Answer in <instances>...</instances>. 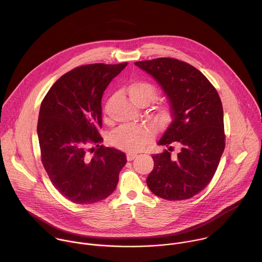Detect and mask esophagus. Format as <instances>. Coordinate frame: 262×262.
I'll return each instance as SVG.
<instances>
[{
  "label": "esophagus",
  "mask_w": 262,
  "mask_h": 262,
  "mask_svg": "<svg viewBox=\"0 0 262 262\" xmlns=\"http://www.w3.org/2000/svg\"><path fill=\"white\" fill-rule=\"evenodd\" d=\"M138 157V154H136V152H128V154H126V159H127V161H133L134 159H136Z\"/></svg>",
  "instance_id": "34e87169"
}]
</instances>
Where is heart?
Wrapping results in <instances>:
<instances>
[{"instance_id":"obj_1","label":"heart","mask_w":262,"mask_h":262,"mask_svg":"<svg viewBox=\"0 0 262 262\" xmlns=\"http://www.w3.org/2000/svg\"><path fill=\"white\" fill-rule=\"evenodd\" d=\"M125 90L136 104L141 101H151L157 93L156 87L151 83L144 81L134 82ZM150 135L151 130L145 126L124 125L111 135L110 142L117 148L135 150L143 147Z\"/></svg>"}]
</instances>
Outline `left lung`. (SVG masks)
Segmentation results:
<instances>
[{
  "instance_id": "left-lung-1",
  "label": "left lung",
  "mask_w": 262,
  "mask_h": 262,
  "mask_svg": "<svg viewBox=\"0 0 262 262\" xmlns=\"http://www.w3.org/2000/svg\"><path fill=\"white\" fill-rule=\"evenodd\" d=\"M135 64L162 86L173 116L158 141L167 149L152 156L148 188L166 200L190 199L210 182L225 148L221 98L204 74L186 62L157 58ZM174 143L180 146L176 156L170 155Z\"/></svg>"
}]
</instances>
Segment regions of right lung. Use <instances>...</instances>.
<instances>
[{"label":"right lung","instance_id":"obj_1","mask_svg":"<svg viewBox=\"0 0 262 262\" xmlns=\"http://www.w3.org/2000/svg\"><path fill=\"white\" fill-rule=\"evenodd\" d=\"M126 65L73 68L41 102L37 124L41 162L53 185L73 203L92 204L108 197L127 162L122 151L101 145L99 134L102 94Z\"/></svg>","mask_w":262,"mask_h":262}]
</instances>
